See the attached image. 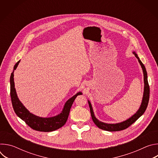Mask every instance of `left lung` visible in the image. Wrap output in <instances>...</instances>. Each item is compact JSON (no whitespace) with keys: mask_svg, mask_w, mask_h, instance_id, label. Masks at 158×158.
Wrapping results in <instances>:
<instances>
[{"mask_svg":"<svg viewBox=\"0 0 158 158\" xmlns=\"http://www.w3.org/2000/svg\"><path fill=\"white\" fill-rule=\"evenodd\" d=\"M132 53L134 54L135 57H136L138 60L139 63L140 64L141 68L143 69V76H144V92H143V99L141 101V104L140 105L139 108L138 110L136 112V113L134 114L132 116H131L129 118L123 121L121 123H114V124H109V123H105L102 121H100L98 120L96 117L95 116L94 114V112L92 106V104L89 100L88 103L90 108V111H91V114L92 117V119L94 124L101 129L107 131H121L123 129H125L127 128L129 126H130L132 124H133L135 121H136L137 119H138L145 112L148 102H149V86L148 84V74L146 72V67L143 64V62L141 61L139 57H138V54L135 51H133Z\"/></svg>","mask_w":158,"mask_h":158,"instance_id":"obj_1","label":"left lung"}]
</instances>
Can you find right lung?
Masks as SVG:
<instances>
[{
    "label": "right lung",
    "instance_id": "add662e5",
    "mask_svg": "<svg viewBox=\"0 0 158 158\" xmlns=\"http://www.w3.org/2000/svg\"><path fill=\"white\" fill-rule=\"evenodd\" d=\"M20 61V60L15 64L13 72L11 73L10 77V97L15 114L32 129L38 131L51 132L62 127L65 124L67 118H68L71 106L75 99L78 95L82 94V92L79 91L75 95L67 100L65 102L61 112L59 114L49 118H43L36 116L30 112V111L21 102L16 93L14 79V73L17 69Z\"/></svg>",
    "mask_w": 158,
    "mask_h": 158
}]
</instances>
